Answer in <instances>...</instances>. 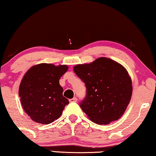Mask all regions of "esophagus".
Returning a JSON list of instances; mask_svg holds the SVG:
<instances>
[{"instance_id":"1","label":"esophagus","mask_w":156,"mask_h":156,"mask_svg":"<svg viewBox=\"0 0 156 156\" xmlns=\"http://www.w3.org/2000/svg\"><path fill=\"white\" fill-rule=\"evenodd\" d=\"M76 101H77V98L76 97H74L72 98V99H69V102H76Z\"/></svg>"}]
</instances>
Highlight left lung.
<instances>
[{"instance_id":"obj_1","label":"left lung","mask_w":156,"mask_h":156,"mask_svg":"<svg viewBox=\"0 0 156 156\" xmlns=\"http://www.w3.org/2000/svg\"><path fill=\"white\" fill-rule=\"evenodd\" d=\"M74 72L85 84L86 96L80 106L90 120L105 125L120 119L132 95L126 69L112 59L101 57L90 64L76 65Z\"/></svg>"}]
</instances>
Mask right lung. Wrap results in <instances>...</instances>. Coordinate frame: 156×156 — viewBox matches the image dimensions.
Masks as SVG:
<instances>
[{"label":"right lung","mask_w":156,"mask_h":156,"mask_svg":"<svg viewBox=\"0 0 156 156\" xmlns=\"http://www.w3.org/2000/svg\"><path fill=\"white\" fill-rule=\"evenodd\" d=\"M67 69V65L43 63L33 66L23 76L19 96L23 109L34 121L42 124L53 122L69 104L59 83Z\"/></svg>","instance_id":"right-lung-1"}]
</instances>
